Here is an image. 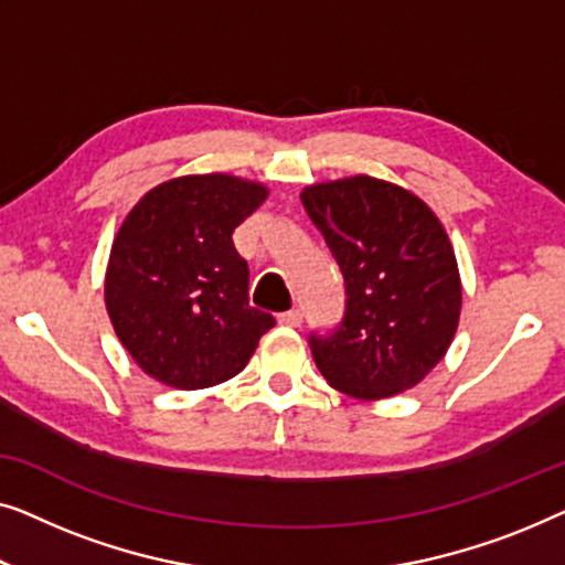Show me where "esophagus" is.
Returning <instances> with one entry per match:
<instances>
[{"instance_id":"obj_1","label":"esophagus","mask_w":565,"mask_h":565,"mask_svg":"<svg viewBox=\"0 0 565 565\" xmlns=\"http://www.w3.org/2000/svg\"><path fill=\"white\" fill-rule=\"evenodd\" d=\"M301 309H289V312L279 315V324H286V328H299L301 324Z\"/></svg>"}]
</instances>
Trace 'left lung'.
<instances>
[{"label": "left lung", "instance_id": "left-lung-1", "mask_svg": "<svg viewBox=\"0 0 565 565\" xmlns=\"http://www.w3.org/2000/svg\"><path fill=\"white\" fill-rule=\"evenodd\" d=\"M343 274L338 328L309 332L330 386L355 399H384L419 384L458 328L456 256L430 206L371 177L317 184L301 194Z\"/></svg>", "mask_w": 565, "mask_h": 565}]
</instances>
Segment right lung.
<instances>
[{
  "mask_svg": "<svg viewBox=\"0 0 565 565\" xmlns=\"http://www.w3.org/2000/svg\"><path fill=\"white\" fill-rule=\"evenodd\" d=\"M266 189L225 173L150 189L113 243L109 320L127 353L166 386L204 388L245 369L276 324L250 307V271L233 233Z\"/></svg>",
  "mask_w": 565,
  "mask_h": 565,
  "instance_id": "1",
  "label": "right lung"
}]
</instances>
